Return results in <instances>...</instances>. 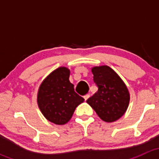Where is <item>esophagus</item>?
I'll return each mask as SVG.
<instances>
[{
  "mask_svg": "<svg viewBox=\"0 0 159 159\" xmlns=\"http://www.w3.org/2000/svg\"><path fill=\"white\" fill-rule=\"evenodd\" d=\"M90 97V95L89 94H85V95L84 96V100L85 101H87L88 99H89V98Z\"/></svg>",
  "mask_w": 159,
  "mask_h": 159,
  "instance_id": "esophagus-1",
  "label": "esophagus"
}]
</instances>
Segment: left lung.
<instances>
[{"label": "left lung", "mask_w": 159, "mask_h": 159, "mask_svg": "<svg viewBox=\"0 0 159 159\" xmlns=\"http://www.w3.org/2000/svg\"><path fill=\"white\" fill-rule=\"evenodd\" d=\"M91 71L98 91L88 99L87 103L102 120L106 122L115 121L127 110L130 100L129 90L110 67H94Z\"/></svg>", "instance_id": "obj_1"}]
</instances>
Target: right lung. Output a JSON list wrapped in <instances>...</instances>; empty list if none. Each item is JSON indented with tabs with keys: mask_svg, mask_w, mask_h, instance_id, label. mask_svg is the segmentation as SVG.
I'll list each match as a JSON object with an SVG mask.
<instances>
[{
	"mask_svg": "<svg viewBox=\"0 0 159 159\" xmlns=\"http://www.w3.org/2000/svg\"><path fill=\"white\" fill-rule=\"evenodd\" d=\"M69 76L68 68H58L44 80L38 93L40 110L48 121L56 125L66 124L75 108L84 101L75 91Z\"/></svg>",
	"mask_w": 159,
	"mask_h": 159,
	"instance_id": "1",
	"label": "right lung"
}]
</instances>
